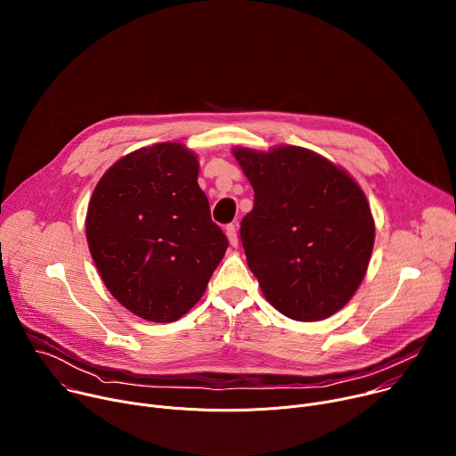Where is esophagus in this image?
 Here are the masks:
<instances>
[{"label": "esophagus", "mask_w": 456, "mask_h": 456, "mask_svg": "<svg viewBox=\"0 0 456 456\" xmlns=\"http://www.w3.org/2000/svg\"><path fill=\"white\" fill-rule=\"evenodd\" d=\"M225 234H227V238H229V243H231L232 247H236V245H238V234H236L234 224H229V225L225 227Z\"/></svg>", "instance_id": "esophagus-1"}]
</instances>
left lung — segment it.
<instances>
[{
    "label": "left lung",
    "mask_w": 456,
    "mask_h": 456,
    "mask_svg": "<svg viewBox=\"0 0 456 456\" xmlns=\"http://www.w3.org/2000/svg\"><path fill=\"white\" fill-rule=\"evenodd\" d=\"M234 157L254 189L240 238L267 301L296 321L341 310L366 274L375 238L361 187L296 146L269 153L240 148Z\"/></svg>",
    "instance_id": "8db88e82"
}]
</instances>
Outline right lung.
<instances>
[{
	"label": "right lung",
	"mask_w": 456,
	"mask_h": 456,
	"mask_svg": "<svg viewBox=\"0 0 456 456\" xmlns=\"http://www.w3.org/2000/svg\"><path fill=\"white\" fill-rule=\"evenodd\" d=\"M197 178V157L162 142L115 162L92 194L86 240L95 267L111 296L142 319L182 317L227 250Z\"/></svg>",
	"instance_id": "add662e5"
}]
</instances>
